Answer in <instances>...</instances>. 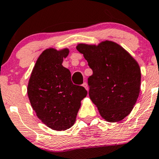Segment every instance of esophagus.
Wrapping results in <instances>:
<instances>
[{"instance_id":"1","label":"esophagus","mask_w":159,"mask_h":159,"mask_svg":"<svg viewBox=\"0 0 159 159\" xmlns=\"http://www.w3.org/2000/svg\"><path fill=\"white\" fill-rule=\"evenodd\" d=\"M82 86L84 88V89H85L86 90H87V91H89V86H88V84L86 82H84V84H82Z\"/></svg>"}]
</instances>
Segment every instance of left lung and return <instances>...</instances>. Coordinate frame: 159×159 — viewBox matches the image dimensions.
Returning <instances> with one entry per match:
<instances>
[{
    "label": "left lung",
    "instance_id": "8db88e82",
    "mask_svg": "<svg viewBox=\"0 0 159 159\" xmlns=\"http://www.w3.org/2000/svg\"><path fill=\"white\" fill-rule=\"evenodd\" d=\"M93 75L88 80L89 97L101 116L118 122L131 113L139 98L141 69L134 57L117 43L105 41L76 47Z\"/></svg>",
    "mask_w": 159,
    "mask_h": 159
}]
</instances>
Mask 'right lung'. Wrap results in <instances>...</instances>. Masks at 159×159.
<instances>
[{
  "mask_svg": "<svg viewBox=\"0 0 159 159\" xmlns=\"http://www.w3.org/2000/svg\"><path fill=\"white\" fill-rule=\"evenodd\" d=\"M69 49L48 48L38 57L28 84V95L38 118L50 129L65 131L76 121L81 101L88 91L75 85L62 65Z\"/></svg>",
  "mask_w": 159,
  "mask_h": 159,
  "instance_id": "obj_1",
  "label": "right lung"
}]
</instances>
